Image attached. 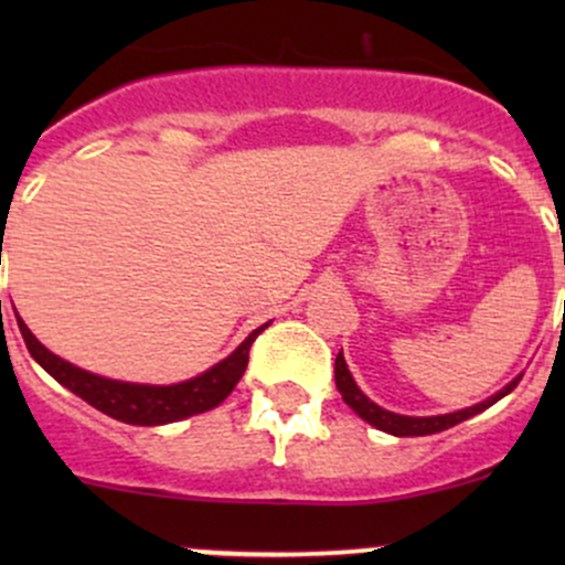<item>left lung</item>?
<instances>
[{
  "instance_id": "left-lung-1",
  "label": "left lung",
  "mask_w": 565,
  "mask_h": 565,
  "mask_svg": "<svg viewBox=\"0 0 565 565\" xmlns=\"http://www.w3.org/2000/svg\"><path fill=\"white\" fill-rule=\"evenodd\" d=\"M520 380H522V374L520 377L511 380L503 391H498L494 396H489L487 402L472 404V407H467V409H457V413H448V415H429V418H413V415H398V413H391V409H383L380 404H374L372 398H369L366 393L355 385L350 369H347L344 355H341V352L335 355V388H339L341 398H344V402L350 404V407L355 409V413L361 415L366 424H372L374 429L388 431V435H396V437H424V435H435V431L451 429V426L472 418V415L483 413V409L492 407L494 402H500L503 396H509V393L520 385Z\"/></svg>"
}]
</instances>
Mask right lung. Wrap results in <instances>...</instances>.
Masks as SVG:
<instances>
[{
	"label": "right lung",
	"instance_id": "obj_1",
	"mask_svg": "<svg viewBox=\"0 0 565 565\" xmlns=\"http://www.w3.org/2000/svg\"><path fill=\"white\" fill-rule=\"evenodd\" d=\"M15 319H19V330L24 335V344L30 350V355L35 358L56 383L65 385L76 396H82L84 402L93 404L100 413L134 426L174 424V420L191 418V415L204 413V409L218 407L235 391V385L241 383L243 372L248 366V350L254 344V339L270 324L267 322L262 328H256L254 333H248V339L230 358L215 363L213 369H207L199 377L177 385H139L98 377V374L84 372V369L62 361L60 355H54V352L40 344L35 335H32V330L24 324V319L19 315H15Z\"/></svg>",
	"mask_w": 565,
	"mask_h": 565
}]
</instances>
